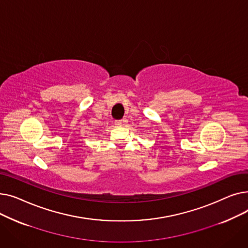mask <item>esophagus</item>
Returning <instances> with one entry per match:
<instances>
[{"label":"esophagus","instance_id":"esophagus-1","mask_svg":"<svg viewBox=\"0 0 248 248\" xmlns=\"http://www.w3.org/2000/svg\"><path fill=\"white\" fill-rule=\"evenodd\" d=\"M114 124H115V126H122L123 122H122V121H115V122H114Z\"/></svg>","mask_w":248,"mask_h":248}]
</instances>
